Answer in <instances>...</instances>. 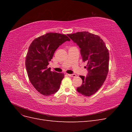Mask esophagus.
I'll use <instances>...</instances> for the list:
<instances>
[{"label":"esophagus","instance_id":"1","mask_svg":"<svg viewBox=\"0 0 132 132\" xmlns=\"http://www.w3.org/2000/svg\"><path fill=\"white\" fill-rule=\"evenodd\" d=\"M68 75L69 76V77H75L76 76H77V75L75 74H68Z\"/></svg>","mask_w":132,"mask_h":132}]
</instances>
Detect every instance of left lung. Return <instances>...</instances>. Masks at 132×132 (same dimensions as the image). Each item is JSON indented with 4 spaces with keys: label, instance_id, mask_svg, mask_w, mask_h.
<instances>
[{
    "label": "left lung",
    "instance_id": "obj_1",
    "mask_svg": "<svg viewBox=\"0 0 132 132\" xmlns=\"http://www.w3.org/2000/svg\"><path fill=\"white\" fill-rule=\"evenodd\" d=\"M80 48L83 62H87L88 73L80 75L82 85L77 87L78 93L86 96L94 95L104 83L109 72V52L105 42L97 35L89 32H78L67 35Z\"/></svg>",
    "mask_w": 132,
    "mask_h": 132
}]
</instances>
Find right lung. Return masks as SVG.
Wrapping results in <instances>:
<instances>
[{
    "instance_id": "add662e5",
    "label": "right lung",
    "mask_w": 132,
    "mask_h": 132,
    "mask_svg": "<svg viewBox=\"0 0 132 132\" xmlns=\"http://www.w3.org/2000/svg\"><path fill=\"white\" fill-rule=\"evenodd\" d=\"M67 41L70 39L65 35L50 32L35 38L29 46L25 60L27 75L32 85L43 95L57 92L64 78L63 73L52 71L47 66L55 51Z\"/></svg>"
}]
</instances>
